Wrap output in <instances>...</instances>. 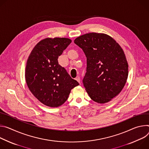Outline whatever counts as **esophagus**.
<instances>
[{
    "mask_svg": "<svg viewBox=\"0 0 149 149\" xmlns=\"http://www.w3.org/2000/svg\"><path fill=\"white\" fill-rule=\"evenodd\" d=\"M75 80H77L78 82H79V83L80 84V77H79V76H77V77H76V78H75Z\"/></svg>",
    "mask_w": 149,
    "mask_h": 149,
    "instance_id": "1",
    "label": "esophagus"
}]
</instances>
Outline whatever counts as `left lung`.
Segmentation results:
<instances>
[{
	"mask_svg": "<svg viewBox=\"0 0 149 149\" xmlns=\"http://www.w3.org/2000/svg\"><path fill=\"white\" fill-rule=\"evenodd\" d=\"M74 42L86 57V72L83 84L96 102L104 104L118 95L128 77V63L120 45L104 34L92 32Z\"/></svg>",
	"mask_w": 149,
	"mask_h": 149,
	"instance_id": "1",
	"label": "left lung"
}]
</instances>
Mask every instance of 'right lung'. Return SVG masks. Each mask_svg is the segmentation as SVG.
<instances>
[{
  "label": "right lung",
  "instance_id": "1",
  "mask_svg": "<svg viewBox=\"0 0 149 149\" xmlns=\"http://www.w3.org/2000/svg\"><path fill=\"white\" fill-rule=\"evenodd\" d=\"M72 42L66 38H45L32 49L27 60L25 79L31 93L41 103L57 107L67 101L70 91L78 86L58 58Z\"/></svg>",
  "mask_w": 149,
  "mask_h": 149
}]
</instances>
